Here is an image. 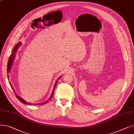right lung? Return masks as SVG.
<instances>
[{
  "instance_id": "add662e5",
  "label": "right lung",
  "mask_w": 134,
  "mask_h": 134,
  "mask_svg": "<svg viewBox=\"0 0 134 134\" xmlns=\"http://www.w3.org/2000/svg\"><path fill=\"white\" fill-rule=\"evenodd\" d=\"M21 42H19V43H18V44H17L15 46V47L13 48V52H12V54L10 55V58H9V61H8V68H7V70H8V73H9V72H10V69H11V65H12V62H13V60H14V58H15V54H16V52H17V50H18V48L22 45L21 44ZM8 75L9 76V74H8ZM8 78H9V76H8ZM61 78V77H59V79H58V80H57V81H56V82H55V85H54V90H53V92H52V95H51V97L49 98V99H48V100H50L51 98H52V97H53V93H54V90H55V87H56V84H57V83H58V80H59V79H60ZM11 87L12 88H13L12 86H11ZM14 92H15V91H14ZM15 93V94H16V97H17V99L20 101V102H22V103H23V104H27V105H29V104H30V103H27V102H25L24 100H23L22 98L21 97H20L19 96H18V95H17L16 94V93ZM48 100L47 101H46V102H44V103H41V105H43V104H46L47 102H48ZM38 105H39V104H38Z\"/></svg>"
}]
</instances>
